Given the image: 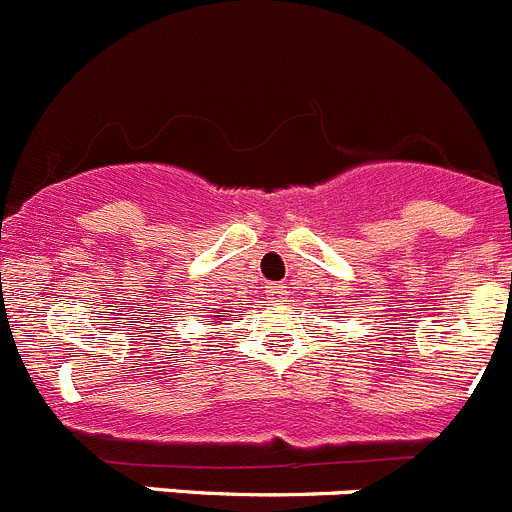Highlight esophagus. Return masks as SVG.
Returning a JSON list of instances; mask_svg holds the SVG:
<instances>
[{
    "mask_svg": "<svg viewBox=\"0 0 512 512\" xmlns=\"http://www.w3.org/2000/svg\"><path fill=\"white\" fill-rule=\"evenodd\" d=\"M284 289L286 286L281 284H269L266 286V296H271V299H281V296H284Z\"/></svg>",
    "mask_w": 512,
    "mask_h": 512,
    "instance_id": "esophagus-1",
    "label": "esophagus"
}]
</instances>
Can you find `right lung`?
Returning a JSON list of instances; mask_svg holds the SVG:
<instances>
[{
	"instance_id": "1",
	"label": "right lung",
	"mask_w": 512,
	"mask_h": 512,
	"mask_svg": "<svg viewBox=\"0 0 512 512\" xmlns=\"http://www.w3.org/2000/svg\"><path fill=\"white\" fill-rule=\"evenodd\" d=\"M218 316H221V311H213V314L208 316V319H213V324H218Z\"/></svg>"
}]
</instances>
